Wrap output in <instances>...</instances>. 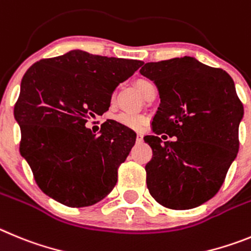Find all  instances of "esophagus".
Returning <instances> with one entry per match:
<instances>
[{"label":"esophagus","mask_w":251,"mask_h":251,"mask_svg":"<svg viewBox=\"0 0 251 251\" xmlns=\"http://www.w3.org/2000/svg\"><path fill=\"white\" fill-rule=\"evenodd\" d=\"M142 140H144V139H142V135L141 134H137L136 142H139V144H140V142H142Z\"/></svg>","instance_id":"esophagus-1"}]
</instances>
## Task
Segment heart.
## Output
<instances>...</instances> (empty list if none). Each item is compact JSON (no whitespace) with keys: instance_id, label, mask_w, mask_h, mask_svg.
Instances as JSON below:
<instances>
[{"instance_id":"heart-1","label":"heart","mask_w":251,"mask_h":251,"mask_svg":"<svg viewBox=\"0 0 251 251\" xmlns=\"http://www.w3.org/2000/svg\"><path fill=\"white\" fill-rule=\"evenodd\" d=\"M135 86L139 90L140 94L145 96L146 92H148L151 87H153V85L151 81L146 80V78H137V80L135 81ZM115 121L121 124L123 126H126V127L128 128H135V130H137V128H141L142 126L145 125L146 117L142 116V115L125 114V112H123V114H119L117 116H115Z\"/></svg>"}]
</instances>
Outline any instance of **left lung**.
I'll return each mask as SVG.
<instances>
[{
    "label": "left lung",
    "instance_id": "obj_1",
    "mask_svg": "<svg viewBox=\"0 0 251 251\" xmlns=\"http://www.w3.org/2000/svg\"><path fill=\"white\" fill-rule=\"evenodd\" d=\"M140 72L161 99L153 134L144 137L152 149L145 166L149 191L169 209L204 204L220 190L239 151L244 107L234 81L224 70L187 56L142 64ZM162 133L178 139L162 142Z\"/></svg>",
    "mask_w": 251,
    "mask_h": 251
}]
</instances>
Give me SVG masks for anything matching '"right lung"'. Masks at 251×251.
Here are the masks:
<instances>
[{"label": "right lung", "instance_id": "1", "mask_svg": "<svg viewBox=\"0 0 251 251\" xmlns=\"http://www.w3.org/2000/svg\"><path fill=\"white\" fill-rule=\"evenodd\" d=\"M142 64L75 50L27 70L13 110L20 152L50 198L82 207L111 193L136 134L114 120L103 123L99 135L85 124L109 110L115 89Z\"/></svg>", "mask_w": 251, "mask_h": 251}]
</instances>
